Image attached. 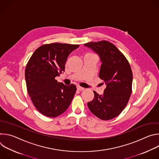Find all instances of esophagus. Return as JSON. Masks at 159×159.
Here are the masks:
<instances>
[{
  "mask_svg": "<svg viewBox=\"0 0 159 159\" xmlns=\"http://www.w3.org/2000/svg\"><path fill=\"white\" fill-rule=\"evenodd\" d=\"M77 89L78 90H80V91H82V90H83L84 89V87H80V86H77Z\"/></svg>",
  "mask_w": 159,
  "mask_h": 159,
  "instance_id": "34e87169",
  "label": "esophagus"
}]
</instances>
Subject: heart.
Listing matches in <instances>:
<instances>
[{
  "mask_svg": "<svg viewBox=\"0 0 159 159\" xmlns=\"http://www.w3.org/2000/svg\"><path fill=\"white\" fill-rule=\"evenodd\" d=\"M86 55H93V54H92V53H87Z\"/></svg>",
  "mask_w": 159,
  "mask_h": 159,
  "instance_id": "1",
  "label": "heart"
}]
</instances>
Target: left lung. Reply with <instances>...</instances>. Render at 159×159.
Returning <instances> with one entry per match:
<instances>
[{"instance_id": "left-lung-1", "label": "left lung", "mask_w": 159, "mask_h": 159, "mask_svg": "<svg viewBox=\"0 0 159 159\" xmlns=\"http://www.w3.org/2000/svg\"><path fill=\"white\" fill-rule=\"evenodd\" d=\"M84 45L99 55L102 64L99 76L106 85L103 95L94 91V98L87 103L88 107L101 120L115 118L125 108L131 94L133 74L129 63L115 45L107 41Z\"/></svg>"}]
</instances>
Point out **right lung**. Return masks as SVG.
Segmentation results:
<instances>
[{"instance_id": "obj_1", "label": "right lung", "mask_w": 159, "mask_h": 159, "mask_svg": "<svg viewBox=\"0 0 159 159\" xmlns=\"http://www.w3.org/2000/svg\"><path fill=\"white\" fill-rule=\"evenodd\" d=\"M78 44L53 43L37 48L29 60L25 70L27 90L31 101L42 115L57 117L70 106L76 86L58 82L55 77L65 71L69 54Z\"/></svg>"}]
</instances>
